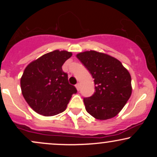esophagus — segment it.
Here are the masks:
<instances>
[{
	"label": "esophagus",
	"instance_id": "obj_1",
	"mask_svg": "<svg viewBox=\"0 0 157 157\" xmlns=\"http://www.w3.org/2000/svg\"><path fill=\"white\" fill-rule=\"evenodd\" d=\"M75 87H76V89H77V91H79V90H80V83H77V84L75 85Z\"/></svg>",
	"mask_w": 157,
	"mask_h": 157
}]
</instances>
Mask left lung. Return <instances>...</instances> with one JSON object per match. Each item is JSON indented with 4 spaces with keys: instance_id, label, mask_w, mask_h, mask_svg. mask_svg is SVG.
<instances>
[{
    "instance_id": "1",
    "label": "left lung",
    "mask_w": 157,
    "mask_h": 157,
    "mask_svg": "<svg viewBox=\"0 0 157 157\" xmlns=\"http://www.w3.org/2000/svg\"><path fill=\"white\" fill-rule=\"evenodd\" d=\"M77 57L94 79V94L83 99L87 112L100 120L114 117L132 93L129 71L117 59L102 52L86 51Z\"/></svg>"
}]
</instances>
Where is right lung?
I'll return each instance as SVG.
<instances>
[{"label":"right lung","mask_w":157,"mask_h":157,"mask_svg":"<svg viewBox=\"0 0 157 157\" xmlns=\"http://www.w3.org/2000/svg\"><path fill=\"white\" fill-rule=\"evenodd\" d=\"M71 52L60 50L48 52L30 63L21 78V92L35 112L55 116L66 110L77 89L69 84L62 66Z\"/></svg>","instance_id":"add662e5"}]
</instances>
